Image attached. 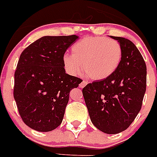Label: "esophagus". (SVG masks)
I'll list each match as a JSON object with an SVG mask.
<instances>
[{
	"instance_id": "esophagus-1",
	"label": "esophagus",
	"mask_w": 157,
	"mask_h": 157,
	"mask_svg": "<svg viewBox=\"0 0 157 157\" xmlns=\"http://www.w3.org/2000/svg\"><path fill=\"white\" fill-rule=\"evenodd\" d=\"M87 84H88V82H87L86 81H83L79 85V86H80V88H84L85 86H86Z\"/></svg>"
}]
</instances>
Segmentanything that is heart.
<instances>
[{"label":"heart","instance_id":"heart-1","mask_svg":"<svg viewBox=\"0 0 157 157\" xmlns=\"http://www.w3.org/2000/svg\"><path fill=\"white\" fill-rule=\"evenodd\" d=\"M72 55L65 54L63 64L68 74L77 76L81 69L93 81H103L117 70L123 50L118 41L105 36H87L72 47Z\"/></svg>","mask_w":157,"mask_h":157}]
</instances>
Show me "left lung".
Returning <instances> with one entry per match:
<instances>
[{
  "mask_svg": "<svg viewBox=\"0 0 157 157\" xmlns=\"http://www.w3.org/2000/svg\"><path fill=\"white\" fill-rule=\"evenodd\" d=\"M110 37L119 42L123 50L119 68L109 78L88 84L82 93L95 127L105 133L117 134L129 127L141 109L147 68L131 40Z\"/></svg>",
  "mask_w": 157,
  "mask_h": 157,
  "instance_id": "obj_1",
  "label": "left lung"
}]
</instances>
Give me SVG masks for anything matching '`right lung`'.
<instances>
[{"label": "right lung", "instance_id": "obj_1", "mask_svg": "<svg viewBox=\"0 0 157 157\" xmlns=\"http://www.w3.org/2000/svg\"><path fill=\"white\" fill-rule=\"evenodd\" d=\"M78 36H45L20 56L14 74L13 97L22 121L39 132H50L62 122L69 93L82 80L65 73L63 56Z\"/></svg>", "mask_w": 157, "mask_h": 157}]
</instances>
